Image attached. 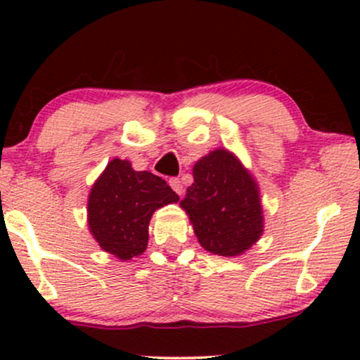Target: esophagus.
Segmentation results:
<instances>
[{
	"label": "esophagus",
	"instance_id": "obj_1",
	"mask_svg": "<svg viewBox=\"0 0 360 360\" xmlns=\"http://www.w3.org/2000/svg\"><path fill=\"white\" fill-rule=\"evenodd\" d=\"M169 184H171V188L174 189V191L179 194V196H181V194H183V191H184L183 183H181V181L177 179V177H172V179H169Z\"/></svg>",
	"mask_w": 360,
	"mask_h": 360
}]
</instances>
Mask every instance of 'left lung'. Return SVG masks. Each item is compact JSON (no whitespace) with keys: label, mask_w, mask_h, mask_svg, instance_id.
<instances>
[{"label":"left lung","mask_w":360,"mask_h":360,"mask_svg":"<svg viewBox=\"0 0 360 360\" xmlns=\"http://www.w3.org/2000/svg\"><path fill=\"white\" fill-rule=\"evenodd\" d=\"M194 183L181 206L188 212L198 240L213 254L247 250L262 233L257 184L230 152L218 148L194 164Z\"/></svg>","instance_id":"obj_1"}]
</instances>
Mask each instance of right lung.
<instances>
[{
    "label": "right lung",
    "mask_w": 360,
    "mask_h": 360,
    "mask_svg": "<svg viewBox=\"0 0 360 360\" xmlns=\"http://www.w3.org/2000/svg\"><path fill=\"white\" fill-rule=\"evenodd\" d=\"M177 200L162 177L134 171L128 160L113 159L91 189V233L103 250L128 260L146 250L152 213Z\"/></svg>",
    "instance_id": "obj_1"
}]
</instances>
